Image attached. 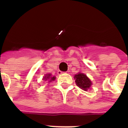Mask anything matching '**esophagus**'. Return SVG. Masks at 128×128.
<instances>
[{"mask_svg":"<svg viewBox=\"0 0 128 128\" xmlns=\"http://www.w3.org/2000/svg\"><path fill=\"white\" fill-rule=\"evenodd\" d=\"M64 72H62V71H60V70H59L58 71V73L59 75H60V74H62V73H64Z\"/></svg>","mask_w":128,"mask_h":128,"instance_id":"1","label":"esophagus"}]
</instances>
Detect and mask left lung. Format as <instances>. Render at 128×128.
<instances>
[{
  "mask_svg": "<svg viewBox=\"0 0 128 128\" xmlns=\"http://www.w3.org/2000/svg\"><path fill=\"white\" fill-rule=\"evenodd\" d=\"M74 78L77 86H79L80 88L83 89L84 90H87L91 86V81L83 73H78V75H75Z\"/></svg>",
  "mask_w": 128,
  "mask_h": 128,
  "instance_id": "obj_1",
  "label": "left lung"
}]
</instances>
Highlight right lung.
Returning <instances> with one entry per match:
<instances>
[{
    "label": "right lung",
    "instance_id": "obj_1",
    "mask_svg": "<svg viewBox=\"0 0 128 128\" xmlns=\"http://www.w3.org/2000/svg\"><path fill=\"white\" fill-rule=\"evenodd\" d=\"M48 79H50V81L49 82H51V81L55 80V79H56V77H51V75L50 74H48V75H46V76H44V80H47Z\"/></svg>",
    "mask_w": 128,
    "mask_h": 128
}]
</instances>
